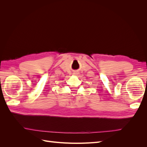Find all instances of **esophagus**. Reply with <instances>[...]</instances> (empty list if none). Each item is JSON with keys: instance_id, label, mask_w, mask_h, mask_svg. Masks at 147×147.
<instances>
[{"instance_id": "1", "label": "esophagus", "mask_w": 147, "mask_h": 147, "mask_svg": "<svg viewBox=\"0 0 147 147\" xmlns=\"http://www.w3.org/2000/svg\"><path fill=\"white\" fill-rule=\"evenodd\" d=\"M74 74L75 75H78V73L77 72H75Z\"/></svg>"}]
</instances>
